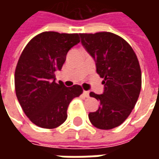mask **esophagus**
Segmentation results:
<instances>
[{
  "mask_svg": "<svg viewBox=\"0 0 159 159\" xmlns=\"http://www.w3.org/2000/svg\"><path fill=\"white\" fill-rule=\"evenodd\" d=\"M83 95L85 97H89V91H83Z\"/></svg>",
  "mask_w": 159,
  "mask_h": 159,
  "instance_id": "34e87169",
  "label": "esophagus"
}]
</instances>
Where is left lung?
Masks as SVG:
<instances>
[{"label":"left lung","mask_w":159,"mask_h":159,"mask_svg":"<svg viewBox=\"0 0 159 159\" xmlns=\"http://www.w3.org/2000/svg\"><path fill=\"white\" fill-rule=\"evenodd\" d=\"M82 44L94 59L96 71L104 78V92L89 95L100 101L89 118L100 129L119 126L129 116L141 89V71L137 56L124 39L111 32L80 34Z\"/></svg>","instance_id":"1"}]
</instances>
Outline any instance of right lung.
Returning <instances> with one entry per match:
<instances>
[{"label": "right lung", "instance_id": "1", "mask_svg": "<svg viewBox=\"0 0 159 159\" xmlns=\"http://www.w3.org/2000/svg\"><path fill=\"white\" fill-rule=\"evenodd\" d=\"M80 42L79 34L45 31L23 50L14 75L16 95L24 112L36 126L54 129L67 118L70 101L83 93L79 85L55 83L70 49Z\"/></svg>", "mask_w": 159, "mask_h": 159}]
</instances>
